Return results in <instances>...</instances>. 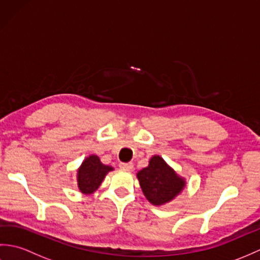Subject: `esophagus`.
<instances>
[{
    "label": "esophagus",
    "mask_w": 260,
    "mask_h": 260,
    "mask_svg": "<svg viewBox=\"0 0 260 260\" xmlns=\"http://www.w3.org/2000/svg\"><path fill=\"white\" fill-rule=\"evenodd\" d=\"M133 167H134V165H133V163H120L119 164V168L120 169H123V170H126V171H131L132 169H133Z\"/></svg>",
    "instance_id": "34e87169"
}]
</instances>
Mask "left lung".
I'll list each match as a JSON object with an SVG mask.
<instances>
[{"instance_id": "1", "label": "left lung", "mask_w": 260, "mask_h": 260, "mask_svg": "<svg viewBox=\"0 0 260 260\" xmlns=\"http://www.w3.org/2000/svg\"><path fill=\"white\" fill-rule=\"evenodd\" d=\"M141 189L153 206L171 202L183 191L185 179L182 178L159 155L151 157L146 168L136 174Z\"/></svg>"}]
</instances>
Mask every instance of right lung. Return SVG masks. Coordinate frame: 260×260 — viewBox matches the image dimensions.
<instances>
[{
  "mask_svg": "<svg viewBox=\"0 0 260 260\" xmlns=\"http://www.w3.org/2000/svg\"><path fill=\"white\" fill-rule=\"evenodd\" d=\"M113 170V167L103 164L97 155L86 157L77 170V183L79 191L84 194H92L101 186L105 176Z\"/></svg>",
  "mask_w": 260,
  "mask_h": 260,
  "instance_id": "1",
  "label": "right lung"
}]
</instances>
